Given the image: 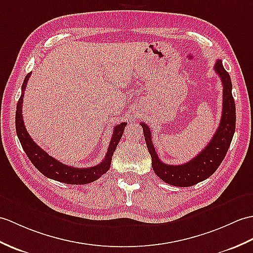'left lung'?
<instances>
[{
    "mask_svg": "<svg viewBox=\"0 0 253 253\" xmlns=\"http://www.w3.org/2000/svg\"><path fill=\"white\" fill-rule=\"evenodd\" d=\"M214 71L220 76L223 85V107L220 125L214 132L212 139L202 152H199L190 162L182 165H168L163 163L152 142L151 130L148 125L141 123L146 146L152 157V167L154 172L164 182L174 186L186 187L195 185L213 174L221 165L222 161L230 148L236 126V108L232 95V82L230 74L226 72L218 59L214 64Z\"/></svg>",
    "mask_w": 253,
    "mask_h": 253,
    "instance_id": "left-lung-1",
    "label": "left lung"
}]
</instances>
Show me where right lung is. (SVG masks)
Returning a JSON list of instances; mask_svg holds the SVG:
<instances>
[{
    "mask_svg": "<svg viewBox=\"0 0 253 253\" xmlns=\"http://www.w3.org/2000/svg\"><path fill=\"white\" fill-rule=\"evenodd\" d=\"M30 75L31 73L27 74L25 81H23V84L21 86L22 91H21V96L18 100V103H17L16 120H15L17 136H18L22 149L25 150L29 160L31 161V163L35 166V168H37L40 172H42L45 177L62 182V183L87 184V183H90V182L96 181L110 169L113 153L117 144L120 142L123 133H124L127 123H121V124L116 125L114 127L113 134L110 141L107 155H105L104 160L100 164H98V165L89 167V168H76V167L64 165V164L55 160L54 157L49 156L44 150L41 149L40 146L32 140L30 134H29L27 131L25 124H23V119H22L23 92H25L26 86L29 81V78H30Z\"/></svg>",
    "mask_w": 253,
    "mask_h": 253,
    "instance_id": "add662e5",
    "label": "right lung"
}]
</instances>
